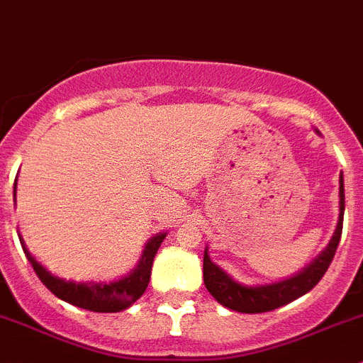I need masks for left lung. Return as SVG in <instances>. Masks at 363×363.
I'll return each mask as SVG.
<instances>
[{"label": "left lung", "instance_id": "left-lung-1", "mask_svg": "<svg viewBox=\"0 0 363 363\" xmlns=\"http://www.w3.org/2000/svg\"><path fill=\"white\" fill-rule=\"evenodd\" d=\"M344 219V181L342 174L339 177V221L335 226L334 237L330 239L328 246L316 259L309 263L302 272L295 274L294 277L279 281L272 284H258V286H246L239 281L232 279L223 269H219L212 259L208 258L207 250L203 251V283L208 294L214 296L221 306L237 313L256 314L274 311L281 306L294 302L298 296L306 295L313 290L321 277L325 276L327 269L334 259L337 251L340 233H342Z\"/></svg>", "mask_w": 363, "mask_h": 363}]
</instances>
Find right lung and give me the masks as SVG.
<instances>
[{"label":"right lung","instance_id":"right-lung-1","mask_svg":"<svg viewBox=\"0 0 363 363\" xmlns=\"http://www.w3.org/2000/svg\"><path fill=\"white\" fill-rule=\"evenodd\" d=\"M17 181L13 182V196H16ZM167 237V233H156L142 252V258L138 265L128 274L126 277L111 283H75V281H67L63 277L52 276L42 263L35 259V256L28 251L23 237L19 235L26 258L33 265V270L40 277L43 284L52 291L57 298L72 303V306L80 307V309L93 311V313H119V311L128 309L133 302H137L144 295L147 288L149 279H151V270L155 256L158 252L161 242Z\"/></svg>","mask_w":363,"mask_h":363}]
</instances>
